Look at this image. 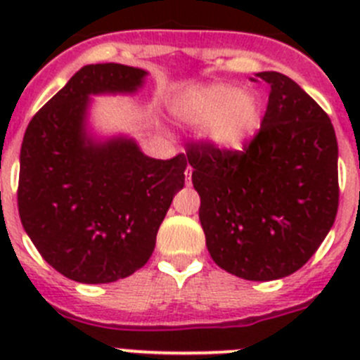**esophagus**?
Here are the masks:
<instances>
[{
    "mask_svg": "<svg viewBox=\"0 0 360 360\" xmlns=\"http://www.w3.org/2000/svg\"><path fill=\"white\" fill-rule=\"evenodd\" d=\"M191 176H193V167H191V165H187V169H186V180H187V184L191 182Z\"/></svg>",
    "mask_w": 360,
    "mask_h": 360,
    "instance_id": "1",
    "label": "esophagus"
}]
</instances>
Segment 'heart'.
<instances>
[{"instance_id": "obj_1", "label": "heart", "mask_w": 360, "mask_h": 360, "mask_svg": "<svg viewBox=\"0 0 360 360\" xmlns=\"http://www.w3.org/2000/svg\"><path fill=\"white\" fill-rule=\"evenodd\" d=\"M178 120L191 128H207V139L218 149L240 151L259 131L263 103L254 91H240L227 82L196 86L171 104Z\"/></svg>"}]
</instances>
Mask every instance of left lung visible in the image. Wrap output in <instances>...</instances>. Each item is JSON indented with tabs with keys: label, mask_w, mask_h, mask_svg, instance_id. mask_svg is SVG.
<instances>
[{
	"label": "left lung",
	"mask_w": 360,
	"mask_h": 360,
	"mask_svg": "<svg viewBox=\"0 0 360 360\" xmlns=\"http://www.w3.org/2000/svg\"><path fill=\"white\" fill-rule=\"evenodd\" d=\"M259 133L243 151L187 146L200 224L219 269L249 281L294 274L310 259L339 207L337 139L323 108L278 72Z\"/></svg>",
	"instance_id": "8db88e82"
}]
</instances>
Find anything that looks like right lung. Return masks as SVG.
Segmentation results:
<instances>
[{
    "instance_id": "right-lung-1",
    "label": "right lung",
    "mask_w": 360,
    "mask_h": 360,
    "mask_svg": "<svg viewBox=\"0 0 360 360\" xmlns=\"http://www.w3.org/2000/svg\"><path fill=\"white\" fill-rule=\"evenodd\" d=\"M148 72L82 66L28 124L19 155L18 207L49 265L88 285L128 278L151 257L187 158L157 160L128 136L88 131L90 95L135 94Z\"/></svg>"
}]
</instances>
